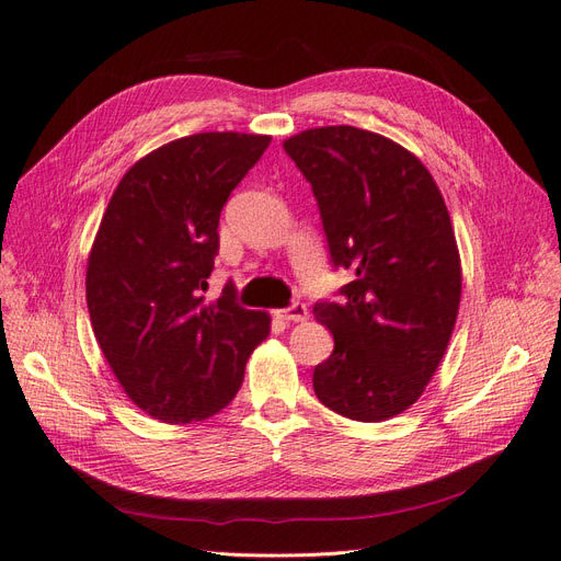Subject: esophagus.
Returning a JSON list of instances; mask_svg holds the SVG:
<instances>
[{
    "label": "esophagus",
    "mask_w": 561,
    "mask_h": 561,
    "mask_svg": "<svg viewBox=\"0 0 561 561\" xmlns=\"http://www.w3.org/2000/svg\"><path fill=\"white\" fill-rule=\"evenodd\" d=\"M307 316H309V309H307V304H301V301H295L287 309L276 311V318H280L285 322H301V320H307Z\"/></svg>",
    "instance_id": "esophagus-1"
}]
</instances>
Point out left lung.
Instances as JSON below:
<instances>
[{"instance_id":"1","label":"left lung","mask_w":561,"mask_h":561,"mask_svg":"<svg viewBox=\"0 0 561 561\" xmlns=\"http://www.w3.org/2000/svg\"><path fill=\"white\" fill-rule=\"evenodd\" d=\"M283 147L311 184L332 266L353 274L313 307L334 336L316 396L353 421L396 416L443 360L461 301L445 198L426 165L377 133L325 126Z\"/></svg>"}]
</instances>
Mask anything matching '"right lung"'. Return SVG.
I'll use <instances>...</instances> for the list:
<instances>
[{
    "label": "right lung",
    "instance_id": "add662e5",
    "mask_svg": "<svg viewBox=\"0 0 561 561\" xmlns=\"http://www.w3.org/2000/svg\"><path fill=\"white\" fill-rule=\"evenodd\" d=\"M268 135L196 133L135 163L100 222L87 301L100 348L149 416L190 423L217 414L243 383L268 316L203 293L219 252V215Z\"/></svg>",
    "mask_w": 561,
    "mask_h": 561
}]
</instances>
